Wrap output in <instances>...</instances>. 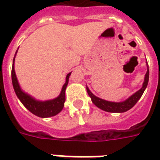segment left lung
Instances as JSON below:
<instances>
[{"instance_id": "1", "label": "left lung", "mask_w": 160, "mask_h": 160, "mask_svg": "<svg viewBox=\"0 0 160 160\" xmlns=\"http://www.w3.org/2000/svg\"><path fill=\"white\" fill-rule=\"evenodd\" d=\"M148 66V71L145 74L144 82L142 84V87L139 91H137L135 93L131 95L130 97L127 98L126 100L122 102H111V101L104 100L100 98L95 96L87 87V91L88 95L90 96L92 102L98 108L107 112H112V113H122L125 111L130 110L131 108L134 107V105L138 102V100L141 98L142 94L144 92L145 89L147 88L148 84V80H149V68H148V64L147 62Z\"/></svg>"}]
</instances>
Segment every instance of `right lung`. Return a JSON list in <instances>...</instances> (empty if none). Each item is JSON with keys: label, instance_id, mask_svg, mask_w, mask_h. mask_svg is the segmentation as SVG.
<instances>
[{"label": "right lung", "instance_id": "right-lung-1", "mask_svg": "<svg viewBox=\"0 0 160 160\" xmlns=\"http://www.w3.org/2000/svg\"><path fill=\"white\" fill-rule=\"evenodd\" d=\"M17 52H18V49L16 51L14 57H13V61H12V87H13V89H14V92H15L18 98L28 111H31L32 114H34L37 117L42 118H50V117H54V116L60 113L63 109V107H64V103H65V100H66V98H65V91H66L67 86H68V79H69L71 73L67 74L66 82L63 85L62 91H61V93L59 94L58 97H56V98H53V99H50V100H37L36 98H34L31 95L25 92L21 89V87H20L19 84V81L17 80L15 70H14V60H15Z\"/></svg>", "mask_w": 160, "mask_h": 160}]
</instances>
